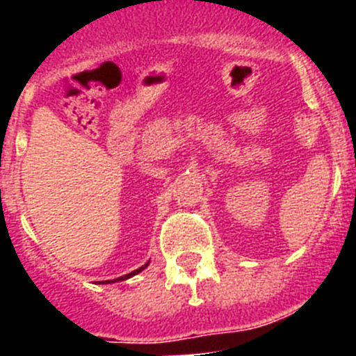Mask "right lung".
<instances>
[{
	"label": "right lung",
	"mask_w": 356,
	"mask_h": 356,
	"mask_svg": "<svg viewBox=\"0 0 356 356\" xmlns=\"http://www.w3.org/2000/svg\"><path fill=\"white\" fill-rule=\"evenodd\" d=\"M149 266V262H146L144 264L143 267H139V269H135V271H131V273H128V275H124V276H121V278H115V280H106V282H102V284H110V282H121V280H128V278H131V276H135V275H139L140 271H144V269H146V267Z\"/></svg>",
	"instance_id": "right-lung-1"
}]
</instances>
